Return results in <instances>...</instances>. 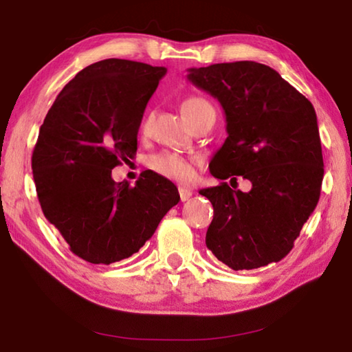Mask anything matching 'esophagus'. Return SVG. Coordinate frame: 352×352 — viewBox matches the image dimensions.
<instances>
[{"label":"esophagus","mask_w":352,"mask_h":352,"mask_svg":"<svg viewBox=\"0 0 352 352\" xmlns=\"http://www.w3.org/2000/svg\"><path fill=\"white\" fill-rule=\"evenodd\" d=\"M178 194H180L182 201H186V200H189L190 195H192V190L182 186V188H178Z\"/></svg>","instance_id":"34e87169"}]
</instances>
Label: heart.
Wrapping results in <instances>:
<instances>
[{"mask_svg": "<svg viewBox=\"0 0 352 352\" xmlns=\"http://www.w3.org/2000/svg\"><path fill=\"white\" fill-rule=\"evenodd\" d=\"M180 111L183 118L190 124L194 119L204 116L208 111H214L212 105L206 99L199 96H189L182 100ZM147 122H144V127ZM153 172L175 182H188L192 177V162L175 152H160L153 155L148 162Z\"/></svg>", "mask_w": 352, "mask_h": 352, "instance_id": "1", "label": "heart"}]
</instances>
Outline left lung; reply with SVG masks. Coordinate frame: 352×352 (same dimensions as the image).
<instances>
[{
    "instance_id": "1",
    "label": "left lung",
    "mask_w": 352,
    "mask_h": 352,
    "mask_svg": "<svg viewBox=\"0 0 352 352\" xmlns=\"http://www.w3.org/2000/svg\"><path fill=\"white\" fill-rule=\"evenodd\" d=\"M188 79L225 111L228 136L211 174L252 183L248 192L225 182L199 190L214 208L206 247L233 270L281 261L320 199L324 168L314 105L275 69L250 60L190 68Z\"/></svg>"
}]
</instances>
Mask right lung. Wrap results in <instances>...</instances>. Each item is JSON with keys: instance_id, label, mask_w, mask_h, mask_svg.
<instances>
[{"instance_id": "obj_1", "label": "right lung", "mask_w": 352, "mask_h": 352, "mask_svg": "<svg viewBox=\"0 0 352 352\" xmlns=\"http://www.w3.org/2000/svg\"><path fill=\"white\" fill-rule=\"evenodd\" d=\"M164 67L105 58L58 93L40 127L32 174L45 217L91 264L122 261L144 245L180 200L174 183L146 170L135 186L111 169L136 153V136Z\"/></svg>"}]
</instances>
